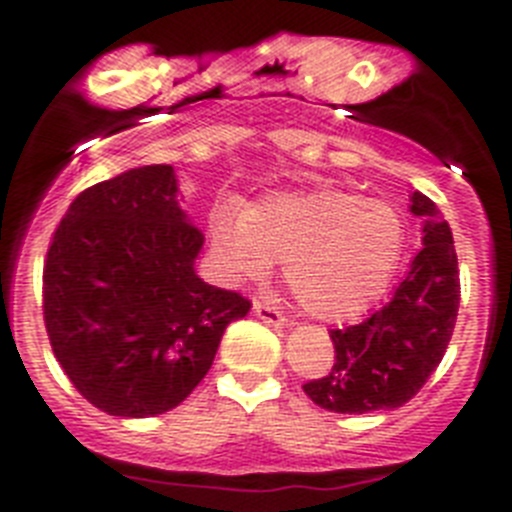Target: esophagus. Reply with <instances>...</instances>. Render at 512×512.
Instances as JSON below:
<instances>
[{"instance_id":"1","label":"esophagus","mask_w":512,"mask_h":512,"mask_svg":"<svg viewBox=\"0 0 512 512\" xmlns=\"http://www.w3.org/2000/svg\"><path fill=\"white\" fill-rule=\"evenodd\" d=\"M252 311H255L257 319H262V321H265V324L285 326V316H283V313H280L275 306H270V303H267V301H255Z\"/></svg>"}]
</instances>
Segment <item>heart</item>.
I'll return each instance as SVG.
<instances>
[{"label":"heart","instance_id":"1","mask_svg":"<svg viewBox=\"0 0 512 512\" xmlns=\"http://www.w3.org/2000/svg\"><path fill=\"white\" fill-rule=\"evenodd\" d=\"M211 239L229 280H262L283 260V278L301 308L321 321L365 311L393 278L405 224L388 201L336 188L273 193L247 211L219 206Z\"/></svg>","mask_w":512,"mask_h":512}]
</instances>
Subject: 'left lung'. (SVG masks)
<instances>
[{
	"instance_id": "left-lung-1",
	"label": "left lung",
	"mask_w": 512,
	"mask_h": 512,
	"mask_svg": "<svg viewBox=\"0 0 512 512\" xmlns=\"http://www.w3.org/2000/svg\"><path fill=\"white\" fill-rule=\"evenodd\" d=\"M423 224L421 252L393 298L362 324L331 329L336 359L303 393L334 413L400 408L439 367L459 311L457 250L449 224L423 193L411 196Z\"/></svg>"
}]
</instances>
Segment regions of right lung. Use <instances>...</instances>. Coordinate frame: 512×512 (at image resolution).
Instances as JSON below:
<instances>
[{
    "instance_id": "obj_1",
    "label": "right lung",
    "mask_w": 512,
    "mask_h": 512,
    "mask_svg": "<svg viewBox=\"0 0 512 512\" xmlns=\"http://www.w3.org/2000/svg\"><path fill=\"white\" fill-rule=\"evenodd\" d=\"M170 165L86 188L50 239L43 319L73 388L109 416L176 408L252 303L193 270L204 232L176 201Z\"/></svg>"
}]
</instances>
